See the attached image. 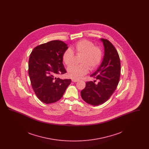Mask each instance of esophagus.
<instances>
[{"label":"esophagus","mask_w":149,"mask_h":149,"mask_svg":"<svg viewBox=\"0 0 149 149\" xmlns=\"http://www.w3.org/2000/svg\"><path fill=\"white\" fill-rule=\"evenodd\" d=\"M71 80H72V81H73V82H77V81H79V79H75V78H72V79H71Z\"/></svg>","instance_id":"obj_1"}]
</instances>
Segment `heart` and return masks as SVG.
<instances>
[{"instance_id": "obj_1", "label": "heart", "mask_w": 149, "mask_h": 149, "mask_svg": "<svg viewBox=\"0 0 149 149\" xmlns=\"http://www.w3.org/2000/svg\"><path fill=\"white\" fill-rule=\"evenodd\" d=\"M74 51L77 55H81L80 59V65H72L68 69L69 77L79 79L85 75L89 71L96 69L102 59V49L94 46L92 41L88 40H82L76 43ZM74 54L72 50L68 49L63 54V60L67 66L70 65L74 61Z\"/></svg>"}]
</instances>
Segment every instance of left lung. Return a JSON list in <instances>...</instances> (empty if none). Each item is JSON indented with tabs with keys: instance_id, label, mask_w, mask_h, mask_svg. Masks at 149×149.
<instances>
[{
	"instance_id": "obj_1",
	"label": "left lung",
	"mask_w": 149,
	"mask_h": 149,
	"mask_svg": "<svg viewBox=\"0 0 149 149\" xmlns=\"http://www.w3.org/2000/svg\"><path fill=\"white\" fill-rule=\"evenodd\" d=\"M104 47V55L102 64L91 77L98 80L97 83L86 82L81 96L87 103L98 106L109 99L117 88L120 74V63L118 52L113 44L107 39L101 38Z\"/></svg>"
}]
</instances>
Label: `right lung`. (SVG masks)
Instances as JSON below:
<instances>
[{
	"instance_id": "obj_1",
	"label": "right lung",
	"mask_w": 149,
	"mask_h": 149,
	"mask_svg": "<svg viewBox=\"0 0 149 149\" xmlns=\"http://www.w3.org/2000/svg\"><path fill=\"white\" fill-rule=\"evenodd\" d=\"M68 49L65 43L54 40L36 46L29 61V74L36 96L46 104L61 98L71 79L56 78L66 72L63 64V55Z\"/></svg>"
}]
</instances>
